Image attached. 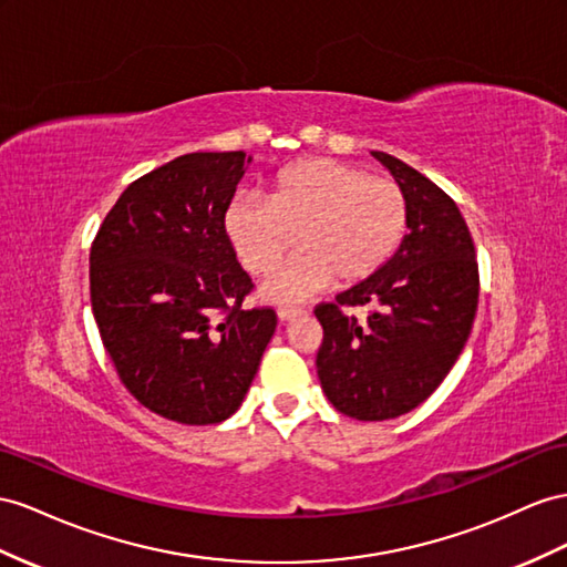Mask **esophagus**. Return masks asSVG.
<instances>
[{
    "instance_id": "34e87169",
    "label": "esophagus",
    "mask_w": 567,
    "mask_h": 567,
    "mask_svg": "<svg viewBox=\"0 0 567 567\" xmlns=\"http://www.w3.org/2000/svg\"><path fill=\"white\" fill-rule=\"evenodd\" d=\"M280 311H282V313H287V311H285V309H280Z\"/></svg>"
}]
</instances>
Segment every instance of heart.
Wrapping results in <instances>:
<instances>
[{
  "label": "heart",
  "mask_w": 567,
  "mask_h": 567,
  "mask_svg": "<svg viewBox=\"0 0 567 567\" xmlns=\"http://www.w3.org/2000/svg\"><path fill=\"white\" fill-rule=\"evenodd\" d=\"M388 251V215L367 192V186L350 177H336L328 194V220L301 241V254L313 260L364 270ZM282 297L303 299L311 295L309 280L297 278L280 287Z\"/></svg>",
  "instance_id": "b5f03b06"
}]
</instances>
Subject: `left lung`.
Masks as SVG:
<instances>
[{
  "instance_id": "obj_1",
  "label": "left lung",
  "mask_w": 567,
  "mask_h": 567,
  "mask_svg": "<svg viewBox=\"0 0 567 567\" xmlns=\"http://www.w3.org/2000/svg\"><path fill=\"white\" fill-rule=\"evenodd\" d=\"M254 157L188 153L136 179L91 249V303L122 383L143 408L220 424L249 393L272 309H244L251 278L225 213Z\"/></svg>"
}]
</instances>
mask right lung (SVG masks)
I'll return each mask as SVG.
<instances>
[{
    "label": "right lung",
    "instance_id": "1",
    "mask_svg": "<svg viewBox=\"0 0 567 567\" xmlns=\"http://www.w3.org/2000/svg\"><path fill=\"white\" fill-rule=\"evenodd\" d=\"M381 163L400 192V241L316 311L321 388L332 408L359 422L408 414L443 383L467 344L478 301L474 244L455 203L402 159Z\"/></svg>",
    "mask_w": 567,
    "mask_h": 567
}]
</instances>
